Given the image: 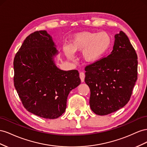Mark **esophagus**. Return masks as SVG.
Listing matches in <instances>:
<instances>
[{"label":"esophagus","instance_id":"esophagus-1","mask_svg":"<svg viewBox=\"0 0 147 147\" xmlns=\"http://www.w3.org/2000/svg\"><path fill=\"white\" fill-rule=\"evenodd\" d=\"M79 77H80V79H81L82 82H84V78H85V74H84V73L81 72L80 73H79Z\"/></svg>","mask_w":147,"mask_h":147}]
</instances>
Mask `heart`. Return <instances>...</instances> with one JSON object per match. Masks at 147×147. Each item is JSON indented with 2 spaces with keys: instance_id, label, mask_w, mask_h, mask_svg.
I'll list each match as a JSON object with an SVG mask.
<instances>
[{
  "instance_id": "obj_1",
  "label": "heart",
  "mask_w": 147,
  "mask_h": 147,
  "mask_svg": "<svg viewBox=\"0 0 147 147\" xmlns=\"http://www.w3.org/2000/svg\"><path fill=\"white\" fill-rule=\"evenodd\" d=\"M111 38L106 32H82L75 35L69 43V47L64 46L66 56L69 59L73 52L82 51V57L87 62L93 63L100 60L110 49Z\"/></svg>"
}]
</instances>
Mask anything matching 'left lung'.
Segmentation results:
<instances>
[{
    "mask_svg": "<svg viewBox=\"0 0 147 147\" xmlns=\"http://www.w3.org/2000/svg\"><path fill=\"white\" fill-rule=\"evenodd\" d=\"M111 54L85 68V82L89 87L91 110L107 115L129 101L137 79V55L123 31L115 36Z\"/></svg>",
    "mask_w": 147,
    "mask_h": 147,
    "instance_id": "8db88e82",
    "label": "left lung"
}]
</instances>
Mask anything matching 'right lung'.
I'll return each mask as SVG.
<instances>
[{"label": "right lung", "mask_w": 147, "mask_h": 147, "mask_svg": "<svg viewBox=\"0 0 147 147\" xmlns=\"http://www.w3.org/2000/svg\"><path fill=\"white\" fill-rule=\"evenodd\" d=\"M57 54L52 37L39 31L26 37L13 61L14 86L24 107L46 119L62 115L69 92L81 84L78 70L57 68Z\"/></svg>", "instance_id": "right-lung-1"}]
</instances>
